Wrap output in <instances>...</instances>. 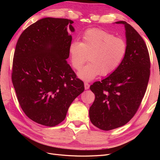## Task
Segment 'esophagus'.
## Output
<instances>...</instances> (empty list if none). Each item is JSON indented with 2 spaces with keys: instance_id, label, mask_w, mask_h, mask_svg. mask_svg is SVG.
<instances>
[{
  "instance_id": "esophagus-1",
  "label": "esophagus",
  "mask_w": 160,
  "mask_h": 160,
  "mask_svg": "<svg viewBox=\"0 0 160 160\" xmlns=\"http://www.w3.org/2000/svg\"><path fill=\"white\" fill-rule=\"evenodd\" d=\"M84 86H85V89L88 90V89H89L90 85H89V84L88 83H86V82H85V83H84Z\"/></svg>"
}]
</instances>
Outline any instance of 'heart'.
Here are the masks:
<instances>
[{
  "instance_id": "1",
  "label": "heart",
  "mask_w": 160,
  "mask_h": 160,
  "mask_svg": "<svg viewBox=\"0 0 160 160\" xmlns=\"http://www.w3.org/2000/svg\"><path fill=\"white\" fill-rule=\"evenodd\" d=\"M71 61L75 69H79L88 60L90 62L77 72L79 78L89 81L99 75L112 73L126 55L128 45L122 38L99 28L87 30L81 42L72 41L69 48Z\"/></svg>"
}]
</instances>
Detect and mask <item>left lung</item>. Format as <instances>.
I'll use <instances>...</instances> for the list:
<instances>
[{
	"mask_svg": "<svg viewBox=\"0 0 160 160\" xmlns=\"http://www.w3.org/2000/svg\"><path fill=\"white\" fill-rule=\"evenodd\" d=\"M115 23L125 26L126 55L110 75L90 86L95 98L89 108V118L95 126L105 131L122 127L133 117L150 75L149 52L142 37L125 21Z\"/></svg>",
	"mask_w": 160,
	"mask_h": 160,
	"instance_id": "left-lung-1",
	"label": "left lung"
}]
</instances>
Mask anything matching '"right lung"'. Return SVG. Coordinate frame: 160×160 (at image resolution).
<instances>
[{
  "mask_svg": "<svg viewBox=\"0 0 160 160\" xmlns=\"http://www.w3.org/2000/svg\"><path fill=\"white\" fill-rule=\"evenodd\" d=\"M72 23L67 18L40 19L22 32L16 45L12 81L18 103L28 118L45 126L61 123L85 89L66 61Z\"/></svg>",
  "mask_w": 160,
  "mask_h": 160,
  "instance_id": "right-lung-1",
  "label": "right lung"
}]
</instances>
